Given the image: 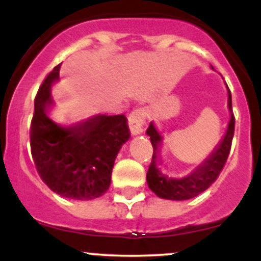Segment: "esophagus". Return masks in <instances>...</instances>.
<instances>
[{
    "instance_id": "obj_1",
    "label": "esophagus",
    "mask_w": 261,
    "mask_h": 261,
    "mask_svg": "<svg viewBox=\"0 0 261 261\" xmlns=\"http://www.w3.org/2000/svg\"><path fill=\"white\" fill-rule=\"evenodd\" d=\"M145 122H146V112L143 109H136L128 115V127H130L131 134L134 136L143 134L145 131Z\"/></svg>"
}]
</instances>
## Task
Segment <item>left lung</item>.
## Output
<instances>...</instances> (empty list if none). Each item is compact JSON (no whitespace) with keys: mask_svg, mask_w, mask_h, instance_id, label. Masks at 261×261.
<instances>
[{"mask_svg":"<svg viewBox=\"0 0 261 261\" xmlns=\"http://www.w3.org/2000/svg\"><path fill=\"white\" fill-rule=\"evenodd\" d=\"M214 68V67H212ZM227 91H228V107L229 110V121L227 125L226 134L223 135L220 142L215 146L214 151L210 153L207 157L203 160L199 166L188 175L181 176V178H173L166 173L162 172V158L161 149L163 145V136L157 127L154 126L153 121L149 124V127L146 134L149 136L152 146H153V155H152L151 166H149L147 175L148 188L161 199L167 200H181L193 199L205 191L210 185L217 179L218 174L222 170L224 163H226L227 157H228L230 151V145H232L233 134H234V116L232 113V95L228 86L226 85Z\"/></svg>","mask_w":261,"mask_h":261,"instance_id":"1","label":"left lung"}]
</instances>
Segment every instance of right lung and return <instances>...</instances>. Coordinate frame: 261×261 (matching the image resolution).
I'll list each match as a JSON object with an SVG mask.
<instances>
[{
  "mask_svg": "<svg viewBox=\"0 0 261 261\" xmlns=\"http://www.w3.org/2000/svg\"><path fill=\"white\" fill-rule=\"evenodd\" d=\"M60 66L47 74L34 100L31 126L32 155L38 173L54 193L72 200H93L110 187L121 146L130 139L125 115L97 114L76 124L54 121L51 87Z\"/></svg>",
  "mask_w": 261,
  "mask_h": 261,
  "instance_id": "obj_1",
  "label": "right lung"
}]
</instances>
